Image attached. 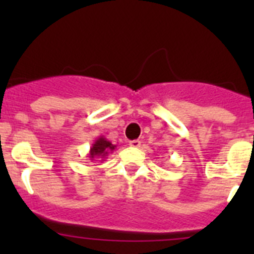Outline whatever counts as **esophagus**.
Returning <instances> with one entry per match:
<instances>
[{
  "mask_svg": "<svg viewBox=\"0 0 254 254\" xmlns=\"http://www.w3.org/2000/svg\"><path fill=\"white\" fill-rule=\"evenodd\" d=\"M129 145L131 146V147H140L141 142H140L139 140H132V141L129 142Z\"/></svg>",
  "mask_w": 254,
  "mask_h": 254,
  "instance_id": "34e87169",
  "label": "esophagus"
}]
</instances>
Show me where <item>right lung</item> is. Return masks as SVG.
I'll list each match as a JSON object with an SVG mask.
<instances>
[{
	"label": "right lung",
	"instance_id": "right-lung-1",
	"mask_svg": "<svg viewBox=\"0 0 254 254\" xmlns=\"http://www.w3.org/2000/svg\"><path fill=\"white\" fill-rule=\"evenodd\" d=\"M115 147H117V146L113 145V143L111 141H108L106 137L99 136L98 139L94 140L91 148H89V160L93 161L96 160V158H102V161H103L109 153H112L113 151L115 150Z\"/></svg>",
	"mask_w": 254,
	"mask_h": 254
}]
</instances>
